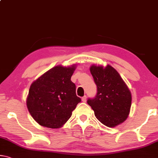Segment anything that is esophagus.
I'll list each match as a JSON object with an SVG mask.
<instances>
[{"label":"esophagus","mask_w":158,"mask_h":158,"mask_svg":"<svg viewBox=\"0 0 158 158\" xmlns=\"http://www.w3.org/2000/svg\"><path fill=\"white\" fill-rule=\"evenodd\" d=\"M86 99H87V97H86L85 95V96H83V97H82V101L83 102H86Z\"/></svg>","instance_id":"esophagus-1"}]
</instances>
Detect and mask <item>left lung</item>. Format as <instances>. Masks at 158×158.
I'll use <instances>...</instances> for the list:
<instances>
[{
	"mask_svg": "<svg viewBox=\"0 0 158 158\" xmlns=\"http://www.w3.org/2000/svg\"><path fill=\"white\" fill-rule=\"evenodd\" d=\"M90 73L97 85V94L87 99L96 118L108 127H114L127 119L131 106V94L118 73L107 65H93Z\"/></svg>",
	"mask_w": 158,
	"mask_h": 158,
	"instance_id": "8db88e82",
	"label": "left lung"
}]
</instances>
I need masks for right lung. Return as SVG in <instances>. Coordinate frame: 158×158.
<instances>
[{
	"mask_svg": "<svg viewBox=\"0 0 158 158\" xmlns=\"http://www.w3.org/2000/svg\"><path fill=\"white\" fill-rule=\"evenodd\" d=\"M76 65H56L32 82L27 106L39 124L58 128L71 118L81 99L76 95V85L71 81Z\"/></svg>",
	"mask_w": 158,
	"mask_h": 158,
	"instance_id": "1",
	"label": "right lung"
}]
</instances>
